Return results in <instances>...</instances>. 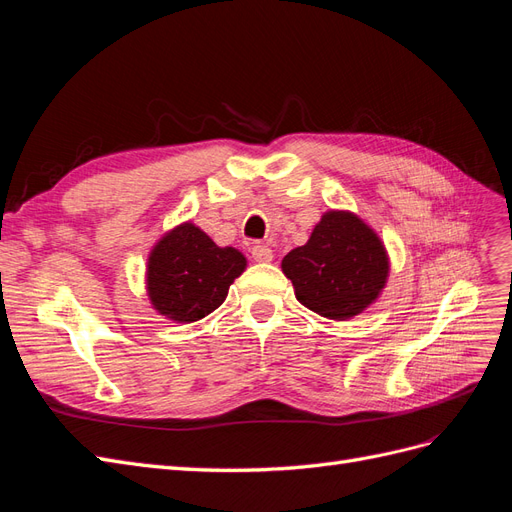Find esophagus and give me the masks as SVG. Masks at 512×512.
<instances>
[{"instance_id":"34e87169","label":"esophagus","mask_w":512,"mask_h":512,"mask_svg":"<svg viewBox=\"0 0 512 512\" xmlns=\"http://www.w3.org/2000/svg\"><path fill=\"white\" fill-rule=\"evenodd\" d=\"M252 258L256 262H271L273 260V250H271L269 245L256 243V245H252Z\"/></svg>"}]
</instances>
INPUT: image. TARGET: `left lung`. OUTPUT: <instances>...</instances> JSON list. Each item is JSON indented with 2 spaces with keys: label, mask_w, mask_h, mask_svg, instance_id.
Instances as JSON below:
<instances>
[{
  "label": "left lung",
  "mask_w": 512,
  "mask_h": 512,
  "mask_svg": "<svg viewBox=\"0 0 512 512\" xmlns=\"http://www.w3.org/2000/svg\"><path fill=\"white\" fill-rule=\"evenodd\" d=\"M282 271L301 305L324 318L348 320L378 299L389 256L359 215L327 211L307 243L284 256Z\"/></svg>",
  "instance_id": "left-lung-1"
}]
</instances>
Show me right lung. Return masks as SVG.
<instances>
[{"instance_id": "obj_1", "label": "right lung", "mask_w": 512, "mask_h": 512, "mask_svg": "<svg viewBox=\"0 0 512 512\" xmlns=\"http://www.w3.org/2000/svg\"><path fill=\"white\" fill-rule=\"evenodd\" d=\"M247 260L235 247H218L185 222L156 243L147 262L151 305L175 322H196L218 309Z\"/></svg>"}]
</instances>
